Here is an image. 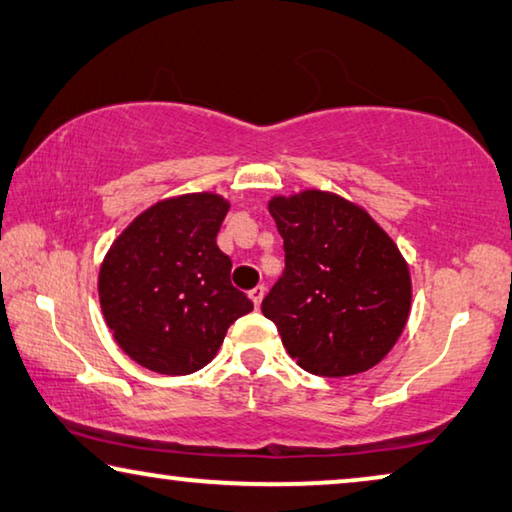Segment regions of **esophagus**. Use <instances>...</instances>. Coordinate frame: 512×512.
Segmentation results:
<instances>
[{
	"mask_svg": "<svg viewBox=\"0 0 512 512\" xmlns=\"http://www.w3.org/2000/svg\"><path fill=\"white\" fill-rule=\"evenodd\" d=\"M264 294H266V287H264V285H257V287H253V289H250V292H248V296H250V299H253V303H255V308H259V305H262Z\"/></svg>",
	"mask_w": 512,
	"mask_h": 512,
	"instance_id": "obj_1",
	"label": "esophagus"
}]
</instances>
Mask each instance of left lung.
<instances>
[{"label": "left lung", "instance_id": "left-lung-1", "mask_svg": "<svg viewBox=\"0 0 512 512\" xmlns=\"http://www.w3.org/2000/svg\"><path fill=\"white\" fill-rule=\"evenodd\" d=\"M285 271L264 296L287 354L319 377L365 372L391 352L411 310L409 266L358 204L326 190L269 202Z\"/></svg>", "mask_w": 512, "mask_h": 512}]
</instances>
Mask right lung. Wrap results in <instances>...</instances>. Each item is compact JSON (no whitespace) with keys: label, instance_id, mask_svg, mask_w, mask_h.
<instances>
[{"label":"right lung","instance_id":"right-lung-1","mask_svg":"<svg viewBox=\"0 0 512 512\" xmlns=\"http://www.w3.org/2000/svg\"><path fill=\"white\" fill-rule=\"evenodd\" d=\"M230 202L216 193L160 200L121 232L98 273V299L117 345L160 375L204 368L253 301L232 285L216 246Z\"/></svg>","mask_w":512,"mask_h":512}]
</instances>
